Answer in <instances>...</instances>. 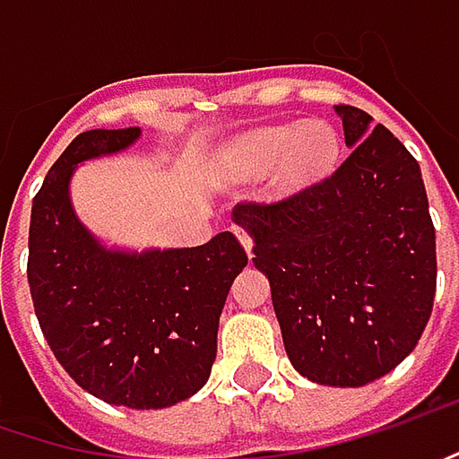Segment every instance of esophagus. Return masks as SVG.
<instances>
[{
	"mask_svg": "<svg viewBox=\"0 0 459 459\" xmlns=\"http://www.w3.org/2000/svg\"><path fill=\"white\" fill-rule=\"evenodd\" d=\"M232 232L238 235V240L243 243V247L250 250V235H247V230H243V227H232Z\"/></svg>",
	"mask_w": 459,
	"mask_h": 459,
	"instance_id": "obj_1",
	"label": "esophagus"
}]
</instances>
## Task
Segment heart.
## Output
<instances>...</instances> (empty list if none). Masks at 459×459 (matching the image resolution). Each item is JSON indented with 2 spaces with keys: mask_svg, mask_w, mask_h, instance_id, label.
<instances>
[{
  "mask_svg": "<svg viewBox=\"0 0 459 459\" xmlns=\"http://www.w3.org/2000/svg\"><path fill=\"white\" fill-rule=\"evenodd\" d=\"M340 159V138L324 122L272 125L240 138L230 148L227 161L238 175H261L277 167L274 190L298 193L326 178Z\"/></svg>",
  "mask_w": 459,
  "mask_h": 459,
  "instance_id": "obj_1",
  "label": "heart"
}]
</instances>
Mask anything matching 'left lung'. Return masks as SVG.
I'll list each match as a JSON object with an SVG mask.
<instances>
[{
	"label": "left lung",
	"instance_id": "1",
	"mask_svg": "<svg viewBox=\"0 0 459 459\" xmlns=\"http://www.w3.org/2000/svg\"><path fill=\"white\" fill-rule=\"evenodd\" d=\"M350 156L277 204L235 221L269 277L290 363L316 384L363 386L418 344L437 295V232L420 167L371 115L340 104Z\"/></svg>",
	"mask_w": 459,
	"mask_h": 459
}]
</instances>
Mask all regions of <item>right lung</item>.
Wrapping results in <instances>:
<instances>
[{"label":"right lung","mask_w":459,"mask_h":459,"mask_svg":"<svg viewBox=\"0 0 459 459\" xmlns=\"http://www.w3.org/2000/svg\"><path fill=\"white\" fill-rule=\"evenodd\" d=\"M141 127L81 133L33 198L28 284L54 358L93 397L135 410L178 405L212 374L227 292L246 269L232 232L206 246L107 250L73 212L75 167L117 153Z\"/></svg>","instance_id":"obj_1"}]
</instances>
